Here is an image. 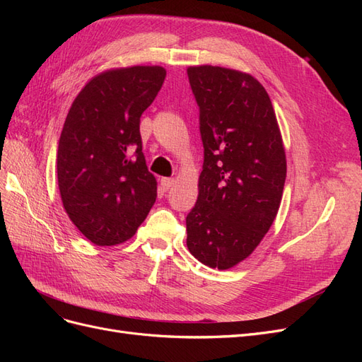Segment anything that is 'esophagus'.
I'll use <instances>...</instances> for the list:
<instances>
[{"mask_svg": "<svg viewBox=\"0 0 362 362\" xmlns=\"http://www.w3.org/2000/svg\"><path fill=\"white\" fill-rule=\"evenodd\" d=\"M160 184H161V189H163L164 192H168V190L172 187V185L175 184V180H173V178H161Z\"/></svg>", "mask_w": 362, "mask_h": 362, "instance_id": "obj_1", "label": "esophagus"}]
</instances>
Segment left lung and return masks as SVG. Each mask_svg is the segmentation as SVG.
Masks as SVG:
<instances>
[{
    "label": "left lung",
    "mask_w": 362,
    "mask_h": 362,
    "mask_svg": "<svg viewBox=\"0 0 362 362\" xmlns=\"http://www.w3.org/2000/svg\"><path fill=\"white\" fill-rule=\"evenodd\" d=\"M199 105L204 168L185 218L187 247L202 264L226 270L257 249L278 214L286 149L270 98L250 74L190 66Z\"/></svg>",
    "instance_id": "obj_1"
}]
</instances>
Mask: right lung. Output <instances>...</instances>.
<instances>
[{
	"label": "right lung",
	"instance_id": "add662e5",
	"mask_svg": "<svg viewBox=\"0 0 362 362\" xmlns=\"http://www.w3.org/2000/svg\"><path fill=\"white\" fill-rule=\"evenodd\" d=\"M166 69L115 68L95 75L75 98L57 149L64 211L98 246L127 242L157 198L141 152L140 116L156 100Z\"/></svg>",
	"mask_w": 362,
	"mask_h": 362
}]
</instances>
